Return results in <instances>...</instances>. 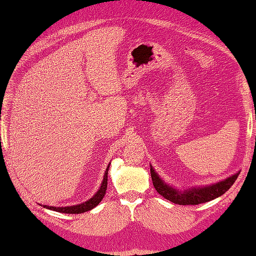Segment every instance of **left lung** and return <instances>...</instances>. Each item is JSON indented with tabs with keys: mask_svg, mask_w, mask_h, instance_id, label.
<instances>
[{
	"mask_svg": "<svg viewBox=\"0 0 256 256\" xmlns=\"http://www.w3.org/2000/svg\"><path fill=\"white\" fill-rule=\"evenodd\" d=\"M150 174H152V184L155 186L156 191L158 192L160 196H163L164 198L168 200L174 202L178 205H198L202 202H206L213 199L220 197V196L225 194L228 188L234 184V182L236 180L240 172H236L230 176L226 180H220L218 183L206 185V186L200 188H188V190H178L174 188L171 185L166 184L158 174H156V171L154 170V168L150 166Z\"/></svg>",
	"mask_w": 256,
	"mask_h": 256,
	"instance_id": "8db88e82",
	"label": "left lung"
}]
</instances>
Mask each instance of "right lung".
<instances>
[{
    "label": "right lung",
    "instance_id": "obj_1",
    "mask_svg": "<svg viewBox=\"0 0 256 256\" xmlns=\"http://www.w3.org/2000/svg\"><path fill=\"white\" fill-rule=\"evenodd\" d=\"M110 164H108L107 169H106V171H104V180H102V183H101L100 188L98 190L96 194H94L92 198L88 199L87 202H82V204H78V205L66 206V208H54V206H48V205H43V206H44V208H48V210H52V211L60 212V213H70V214H79V213H84V212L90 211V210L94 208L101 200H102L104 194H106L107 182H108L107 176H108V169H110Z\"/></svg>",
    "mask_w": 256,
    "mask_h": 256
}]
</instances>
